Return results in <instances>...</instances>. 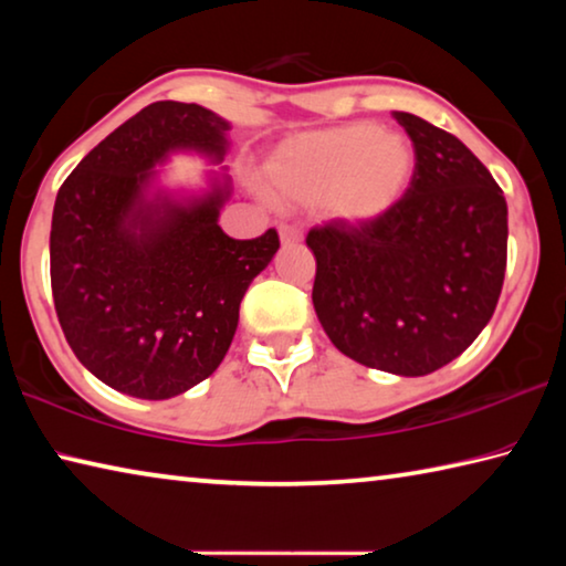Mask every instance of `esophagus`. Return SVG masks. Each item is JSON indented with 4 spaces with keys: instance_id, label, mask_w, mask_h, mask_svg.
<instances>
[{
    "instance_id": "esophagus-1",
    "label": "esophagus",
    "mask_w": 566,
    "mask_h": 566,
    "mask_svg": "<svg viewBox=\"0 0 566 566\" xmlns=\"http://www.w3.org/2000/svg\"><path fill=\"white\" fill-rule=\"evenodd\" d=\"M280 239H282V244L302 242V229L296 224H282L280 227Z\"/></svg>"
}]
</instances>
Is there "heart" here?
<instances>
[{"mask_svg": "<svg viewBox=\"0 0 566 566\" xmlns=\"http://www.w3.org/2000/svg\"><path fill=\"white\" fill-rule=\"evenodd\" d=\"M411 165V147L399 134L347 124L286 142L266 161L264 181L276 199L324 202L337 219L364 224L399 202Z\"/></svg>", "mask_w": 566, "mask_h": 566, "instance_id": "b5f03b06", "label": "heart"}]
</instances>
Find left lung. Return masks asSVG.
<instances>
[{
  "label": "left lung",
  "instance_id": "8db88e82",
  "mask_svg": "<svg viewBox=\"0 0 566 566\" xmlns=\"http://www.w3.org/2000/svg\"><path fill=\"white\" fill-rule=\"evenodd\" d=\"M415 147L399 202L377 219L314 227L312 302L334 347L364 367L424 377L492 319L506 270V199L454 134L391 114Z\"/></svg>",
  "mask_w": 566,
  "mask_h": 566
}]
</instances>
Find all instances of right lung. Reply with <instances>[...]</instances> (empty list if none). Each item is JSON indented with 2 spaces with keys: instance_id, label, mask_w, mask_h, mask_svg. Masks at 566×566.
Returning <instances> with one entry per match:
<instances>
[{
  "instance_id": "add662e5",
  "label": "right lung",
  "mask_w": 566,
  "mask_h": 566,
  "mask_svg": "<svg viewBox=\"0 0 566 566\" xmlns=\"http://www.w3.org/2000/svg\"><path fill=\"white\" fill-rule=\"evenodd\" d=\"M229 122L199 104L155 102L102 139L54 202L50 274L62 332L112 389L169 399L222 364L247 286L280 249L276 229L232 239L217 224L229 187L147 199L169 151L224 159Z\"/></svg>"
}]
</instances>
